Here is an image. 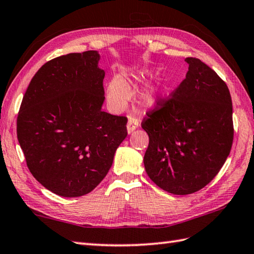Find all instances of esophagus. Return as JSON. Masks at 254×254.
I'll return each instance as SVG.
<instances>
[{
	"label": "esophagus",
	"mask_w": 254,
	"mask_h": 254,
	"mask_svg": "<svg viewBox=\"0 0 254 254\" xmlns=\"http://www.w3.org/2000/svg\"><path fill=\"white\" fill-rule=\"evenodd\" d=\"M139 126V120L136 118L134 116H130L128 120V124H127V129H128V132L130 133L132 132L134 129Z\"/></svg>",
	"instance_id": "1"
}]
</instances>
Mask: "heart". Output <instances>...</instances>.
Instances as JSON below:
<instances>
[{
    "label": "heart",
    "instance_id": "heart-1",
    "mask_svg": "<svg viewBox=\"0 0 254 254\" xmlns=\"http://www.w3.org/2000/svg\"><path fill=\"white\" fill-rule=\"evenodd\" d=\"M128 91H130V87L128 86L127 82L121 79V77L115 76L108 83L107 97L114 106L120 108L125 105L128 96ZM142 98L147 104H153L154 101H156V92H154V89L148 90L143 94Z\"/></svg>",
    "mask_w": 254,
    "mask_h": 254
}]
</instances>
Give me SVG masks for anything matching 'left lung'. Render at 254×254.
I'll list each match as a JSON object with an SVG mask.
<instances>
[{"mask_svg":"<svg viewBox=\"0 0 254 254\" xmlns=\"http://www.w3.org/2000/svg\"><path fill=\"white\" fill-rule=\"evenodd\" d=\"M185 61V79L169 97L157 100L141 122L149 136L146 172L159 188L177 195L205 188L218 174L234 141L226 82L199 59Z\"/></svg>","mask_w":254,"mask_h":254,"instance_id":"8db88e82","label":"left lung"}]
</instances>
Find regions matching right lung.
Listing matches in <instances>:
<instances>
[{"instance_id": "1", "label": "right lung", "mask_w": 254, "mask_h": 254, "mask_svg": "<svg viewBox=\"0 0 254 254\" xmlns=\"http://www.w3.org/2000/svg\"><path fill=\"white\" fill-rule=\"evenodd\" d=\"M94 50L50 60L33 76L17 115V139L38 182L64 197L94 190L127 137V117L103 112L105 72Z\"/></svg>"}]
</instances>
